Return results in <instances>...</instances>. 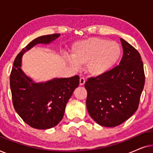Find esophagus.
<instances>
[{"mask_svg": "<svg viewBox=\"0 0 153 153\" xmlns=\"http://www.w3.org/2000/svg\"><path fill=\"white\" fill-rule=\"evenodd\" d=\"M85 80L83 77H81V78L79 79V84H80V85H83L85 83Z\"/></svg>", "mask_w": 153, "mask_h": 153, "instance_id": "esophagus-1", "label": "esophagus"}]
</instances>
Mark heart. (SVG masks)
Masks as SVG:
<instances>
[{
    "instance_id": "obj_1",
    "label": "heart",
    "mask_w": 153,
    "mask_h": 153,
    "mask_svg": "<svg viewBox=\"0 0 153 153\" xmlns=\"http://www.w3.org/2000/svg\"><path fill=\"white\" fill-rule=\"evenodd\" d=\"M122 49L120 45L106 39L91 37L79 41L72 46L73 61L68 58L71 65L86 64V70L91 76H100L113 68L120 59Z\"/></svg>"
}]
</instances>
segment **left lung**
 Returning a JSON list of instances; mask_svg holds the SVG:
<instances>
[{"label": "left lung", "mask_w": 153, "mask_h": 153, "mask_svg": "<svg viewBox=\"0 0 153 153\" xmlns=\"http://www.w3.org/2000/svg\"><path fill=\"white\" fill-rule=\"evenodd\" d=\"M120 41L123 56L119 65L85 83L88 111L102 126H118L130 118L139 107L145 83L141 55L127 42Z\"/></svg>", "instance_id": "obj_1"}]
</instances>
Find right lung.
<instances>
[{"label":"right lung","mask_w":153,"mask_h":153,"mask_svg":"<svg viewBox=\"0 0 153 153\" xmlns=\"http://www.w3.org/2000/svg\"><path fill=\"white\" fill-rule=\"evenodd\" d=\"M59 36L58 33H54L33 39L16 56L10 73L14 109L26 124L35 129H47L57 125L63 118L67 102L79 85L78 75L35 83L21 70L25 51L37 44H49Z\"/></svg>","instance_id":"right-lung-1"}]
</instances>
